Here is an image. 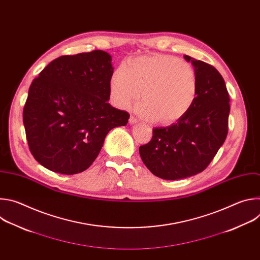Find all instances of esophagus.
Segmentation results:
<instances>
[{
	"mask_svg": "<svg viewBox=\"0 0 260 260\" xmlns=\"http://www.w3.org/2000/svg\"><path fill=\"white\" fill-rule=\"evenodd\" d=\"M137 122H138V119H137V118H135L134 116H131V117H129V123H131V124H136Z\"/></svg>",
	"mask_w": 260,
	"mask_h": 260,
	"instance_id": "34e87169",
	"label": "esophagus"
}]
</instances>
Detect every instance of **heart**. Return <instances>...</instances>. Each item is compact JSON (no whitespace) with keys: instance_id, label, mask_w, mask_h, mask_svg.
Wrapping results in <instances>:
<instances>
[{"instance_id":"heart-1","label":"heart","mask_w":260,"mask_h":260,"mask_svg":"<svg viewBox=\"0 0 260 260\" xmlns=\"http://www.w3.org/2000/svg\"><path fill=\"white\" fill-rule=\"evenodd\" d=\"M138 115L169 125L186 114L198 96V77L193 67L173 55H144L127 60L110 77L113 104L126 109L139 96Z\"/></svg>"}]
</instances>
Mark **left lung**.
<instances>
[{
	"mask_svg": "<svg viewBox=\"0 0 260 260\" xmlns=\"http://www.w3.org/2000/svg\"><path fill=\"white\" fill-rule=\"evenodd\" d=\"M198 77V96L176 123L153 128L140 156L153 175L179 180L203 172L223 145L229 131L230 95L220 73L211 64L184 55Z\"/></svg>",
	"mask_w": 260,
	"mask_h": 260,
	"instance_id": "obj_1",
	"label": "left lung"
}]
</instances>
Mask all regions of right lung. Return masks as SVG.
Returning a JSON list of instances; mask_svg holds the SVG:
<instances>
[{"label": "right lung", "mask_w": 260, "mask_h": 260, "mask_svg": "<svg viewBox=\"0 0 260 260\" xmlns=\"http://www.w3.org/2000/svg\"><path fill=\"white\" fill-rule=\"evenodd\" d=\"M112 56L103 50L52 60L28 89L23 125L29 150L44 168L74 175L98 157L108 133L129 114L111 106Z\"/></svg>", "instance_id": "1"}]
</instances>
